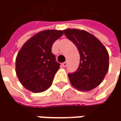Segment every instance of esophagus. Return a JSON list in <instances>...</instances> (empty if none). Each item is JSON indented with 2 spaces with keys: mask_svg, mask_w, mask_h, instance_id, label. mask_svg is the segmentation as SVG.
Segmentation results:
<instances>
[{
  "mask_svg": "<svg viewBox=\"0 0 121 121\" xmlns=\"http://www.w3.org/2000/svg\"><path fill=\"white\" fill-rule=\"evenodd\" d=\"M62 65L63 67H66L67 65V62H63V63L62 64Z\"/></svg>",
  "mask_w": 121,
  "mask_h": 121,
  "instance_id": "esophagus-1",
  "label": "esophagus"
}]
</instances>
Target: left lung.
<instances>
[{
	"label": "left lung",
	"instance_id": "1",
	"mask_svg": "<svg viewBox=\"0 0 121 121\" xmlns=\"http://www.w3.org/2000/svg\"><path fill=\"white\" fill-rule=\"evenodd\" d=\"M77 47L80 63L77 70L68 74L72 85L79 91H90L99 86L108 70L109 56L103 44L89 32L77 29L64 30Z\"/></svg>",
	"mask_w": 121,
	"mask_h": 121
}]
</instances>
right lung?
Returning <instances> with one entry per match:
<instances>
[{
	"instance_id": "obj_1",
	"label": "right lung",
	"mask_w": 121,
	"mask_h": 121,
	"mask_svg": "<svg viewBox=\"0 0 121 121\" xmlns=\"http://www.w3.org/2000/svg\"><path fill=\"white\" fill-rule=\"evenodd\" d=\"M64 34L62 30H47L38 32L22 47L16 57V74L27 90L39 93L52 84L60 64L52 53L53 43Z\"/></svg>"
}]
</instances>
